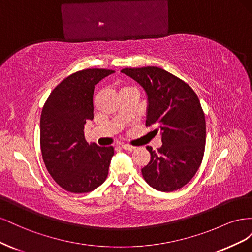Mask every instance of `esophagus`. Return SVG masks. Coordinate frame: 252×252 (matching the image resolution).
<instances>
[{"label":"esophagus","instance_id":"1","mask_svg":"<svg viewBox=\"0 0 252 252\" xmlns=\"http://www.w3.org/2000/svg\"><path fill=\"white\" fill-rule=\"evenodd\" d=\"M121 147L123 148L124 150H127V151H132V150H134V149H135V147L130 146V145H128V144H122V145H121Z\"/></svg>","mask_w":252,"mask_h":252}]
</instances>
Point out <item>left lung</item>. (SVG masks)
Here are the masks:
<instances>
[{
  "mask_svg": "<svg viewBox=\"0 0 252 252\" xmlns=\"http://www.w3.org/2000/svg\"><path fill=\"white\" fill-rule=\"evenodd\" d=\"M121 72L145 90L146 126H154L162 136L158 151L146 147L151 158L142 168L144 180L163 192L182 188L194 177L204 156L206 122L199 97L188 84L162 68H125Z\"/></svg>",
  "mask_w": 252,
  "mask_h": 252,
  "instance_id": "8db88e82",
  "label": "left lung"
}]
</instances>
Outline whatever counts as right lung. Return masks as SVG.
Masks as SVG:
<instances>
[{
    "mask_svg": "<svg viewBox=\"0 0 252 252\" xmlns=\"http://www.w3.org/2000/svg\"><path fill=\"white\" fill-rule=\"evenodd\" d=\"M109 69H84L72 73L51 91L40 122L43 161L52 179L73 193L90 192L108 175L112 146L88 144L84 125L94 119L96 84L113 73Z\"/></svg>",
    "mask_w": 252,
    "mask_h": 252,
    "instance_id": "right-lung-1",
    "label": "right lung"
}]
</instances>
